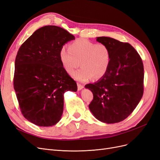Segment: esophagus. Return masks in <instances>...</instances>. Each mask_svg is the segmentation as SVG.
<instances>
[{
	"label": "esophagus",
	"mask_w": 160,
	"mask_h": 160,
	"mask_svg": "<svg viewBox=\"0 0 160 160\" xmlns=\"http://www.w3.org/2000/svg\"><path fill=\"white\" fill-rule=\"evenodd\" d=\"M83 88V85L79 84V83H77V89H78V91L81 90Z\"/></svg>",
	"instance_id": "34e87169"
}]
</instances>
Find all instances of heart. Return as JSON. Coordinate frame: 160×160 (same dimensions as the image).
<instances>
[{
	"mask_svg": "<svg viewBox=\"0 0 160 160\" xmlns=\"http://www.w3.org/2000/svg\"><path fill=\"white\" fill-rule=\"evenodd\" d=\"M59 59L65 71L71 74L80 65L82 68L72 74L77 81L85 82L92 77L99 79L107 72L111 59L109 48L103 43L96 44L85 38H79L69 45V50L62 48Z\"/></svg>",
	"mask_w": 160,
	"mask_h": 160,
	"instance_id": "obj_1",
	"label": "heart"
}]
</instances>
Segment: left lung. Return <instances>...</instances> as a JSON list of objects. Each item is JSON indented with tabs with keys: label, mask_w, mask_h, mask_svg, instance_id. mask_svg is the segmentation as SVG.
Returning a JSON list of instances; mask_svg holds the SVG:
<instances>
[{
	"label": "left lung",
	"mask_w": 160,
	"mask_h": 160,
	"mask_svg": "<svg viewBox=\"0 0 160 160\" xmlns=\"http://www.w3.org/2000/svg\"><path fill=\"white\" fill-rule=\"evenodd\" d=\"M96 40L109 48L111 59L102 78L85 86L93 94L89 108L100 122L119 123L133 112L143 96V62L128 42L108 37H97Z\"/></svg>",
	"instance_id": "obj_1"
}]
</instances>
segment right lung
Listing matches in <instances>:
<instances>
[{"label":"right lung","mask_w":160,"mask_h":160,"mask_svg":"<svg viewBox=\"0 0 160 160\" xmlns=\"http://www.w3.org/2000/svg\"><path fill=\"white\" fill-rule=\"evenodd\" d=\"M75 37L59 27L38 28L18 51L14 63V89L22 114L38 126L60 121L64 93L76 92V82L62 67L59 52Z\"/></svg>","instance_id":"obj_1"}]
</instances>
